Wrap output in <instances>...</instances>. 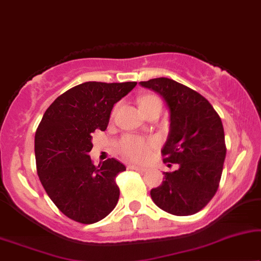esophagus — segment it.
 Returning a JSON list of instances; mask_svg holds the SVG:
<instances>
[{
	"label": "esophagus",
	"mask_w": 261,
	"mask_h": 261,
	"mask_svg": "<svg viewBox=\"0 0 261 261\" xmlns=\"http://www.w3.org/2000/svg\"><path fill=\"white\" fill-rule=\"evenodd\" d=\"M127 168L133 169V171H138V172H145V171H147L144 167H140V166H136V165H128Z\"/></svg>",
	"instance_id": "esophagus-1"
}]
</instances>
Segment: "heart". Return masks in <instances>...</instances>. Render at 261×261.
I'll list each match as a JSON object with an SVG mask.
<instances>
[{"label":"heart","instance_id":"1","mask_svg":"<svg viewBox=\"0 0 261 261\" xmlns=\"http://www.w3.org/2000/svg\"><path fill=\"white\" fill-rule=\"evenodd\" d=\"M155 101H160L158 96L148 94L143 95L138 100V105H140V109L142 111ZM118 147H119L121 154L126 156V158L135 160V161H143L148 158L149 152H150L151 143L136 136H125L121 138Z\"/></svg>","mask_w":261,"mask_h":261}]
</instances>
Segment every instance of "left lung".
I'll return each mask as SVG.
<instances>
[{"label": "left lung", "mask_w": 261, "mask_h": 261, "mask_svg": "<svg viewBox=\"0 0 261 261\" xmlns=\"http://www.w3.org/2000/svg\"><path fill=\"white\" fill-rule=\"evenodd\" d=\"M165 99L171 125L162 148L163 162L178 163L165 172L151 199L166 213L190 216L206 205L216 193L225 159L224 130L218 113L196 90L167 77L140 82Z\"/></svg>", "instance_id": "left-lung-1"}]
</instances>
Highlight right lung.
Masks as SVG:
<instances>
[{
	"label": "right lung",
	"instance_id": "add662e5",
	"mask_svg": "<svg viewBox=\"0 0 261 261\" xmlns=\"http://www.w3.org/2000/svg\"><path fill=\"white\" fill-rule=\"evenodd\" d=\"M136 85L85 82L45 111L34 137L38 176L55 205L72 221L95 223L117 205L116 176L126 167L116 159L94 166L88 154L92 134L106 130L114 103Z\"/></svg>",
	"mask_w": 261,
	"mask_h": 261
}]
</instances>
